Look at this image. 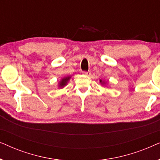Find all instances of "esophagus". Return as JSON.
<instances>
[{"label": "esophagus", "instance_id": "obj_1", "mask_svg": "<svg viewBox=\"0 0 160 160\" xmlns=\"http://www.w3.org/2000/svg\"><path fill=\"white\" fill-rule=\"evenodd\" d=\"M82 73L85 76H89L91 74L90 71H82Z\"/></svg>", "mask_w": 160, "mask_h": 160}]
</instances>
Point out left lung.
Masks as SVG:
<instances>
[{
	"label": "left lung",
	"instance_id": "left-lung-1",
	"mask_svg": "<svg viewBox=\"0 0 160 160\" xmlns=\"http://www.w3.org/2000/svg\"><path fill=\"white\" fill-rule=\"evenodd\" d=\"M100 82H101V83H102V80H100Z\"/></svg>",
	"mask_w": 160,
	"mask_h": 160
}]
</instances>
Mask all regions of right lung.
<instances>
[{
    "label": "right lung",
    "instance_id": "right-lung-1",
    "mask_svg": "<svg viewBox=\"0 0 160 160\" xmlns=\"http://www.w3.org/2000/svg\"><path fill=\"white\" fill-rule=\"evenodd\" d=\"M69 79H70V77H66V78H62V81H61V82H60V85H59V86H60V87H64L65 85H66L67 82H68V80H69Z\"/></svg>",
    "mask_w": 160,
    "mask_h": 160
}]
</instances>
